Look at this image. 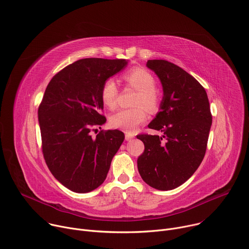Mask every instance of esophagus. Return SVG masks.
Wrapping results in <instances>:
<instances>
[{
    "label": "esophagus",
    "instance_id": "34e87169",
    "mask_svg": "<svg viewBox=\"0 0 249 249\" xmlns=\"http://www.w3.org/2000/svg\"><path fill=\"white\" fill-rule=\"evenodd\" d=\"M133 134H131V133H125V141H127V142H129V141H131L132 139H133Z\"/></svg>",
    "mask_w": 249,
    "mask_h": 249
}]
</instances>
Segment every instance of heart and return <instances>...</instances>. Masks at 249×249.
<instances>
[{
    "mask_svg": "<svg viewBox=\"0 0 249 249\" xmlns=\"http://www.w3.org/2000/svg\"><path fill=\"white\" fill-rule=\"evenodd\" d=\"M127 84L139 91L135 99V106H144L148 109H154L157 106V96L155 90V79L146 70L142 68H134L124 75ZM118 86L114 79H107L102 87L101 98L105 106L113 108L117 103ZM146 120V112L143 107L134 108L121 109L109 119V124L113 127L125 132H134Z\"/></svg>",
    "mask_w": 249,
    "mask_h": 249,
    "instance_id": "heart-1",
    "label": "heart"
}]
</instances>
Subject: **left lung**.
Segmentation results:
<instances>
[{
    "instance_id": "left-lung-1",
    "label": "left lung",
    "mask_w": 249,
    "mask_h": 249,
    "mask_svg": "<svg viewBox=\"0 0 249 249\" xmlns=\"http://www.w3.org/2000/svg\"><path fill=\"white\" fill-rule=\"evenodd\" d=\"M146 66L163 90L159 110L148 127L162 135L136 136L144 143L137 168L147 185L168 191L185 183L203 161L212 125L210 103L203 86L181 67L156 59Z\"/></svg>"
}]
</instances>
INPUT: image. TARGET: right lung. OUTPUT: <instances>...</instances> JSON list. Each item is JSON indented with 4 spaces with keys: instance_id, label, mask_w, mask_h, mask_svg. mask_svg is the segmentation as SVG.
<instances>
[{
    "instance_id": "right-lung-1",
    "label": "right lung",
    "mask_w": 249,
    "mask_h": 249,
    "mask_svg": "<svg viewBox=\"0 0 249 249\" xmlns=\"http://www.w3.org/2000/svg\"><path fill=\"white\" fill-rule=\"evenodd\" d=\"M127 63L81 59L58 72L46 87L37 113L43 156L52 175L75 193H89L104 183L124 140L118 129L93 139L91 129L107 121L100 115L104 83Z\"/></svg>"
}]
</instances>
